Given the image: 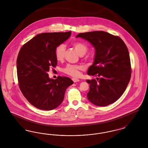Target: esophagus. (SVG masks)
Returning <instances> with one entry per match:
<instances>
[{"label": "esophagus", "mask_w": 148, "mask_h": 148, "mask_svg": "<svg viewBox=\"0 0 148 148\" xmlns=\"http://www.w3.org/2000/svg\"><path fill=\"white\" fill-rule=\"evenodd\" d=\"M72 80H73V81L74 82V83H77V82H79L80 80L78 79H77V78H73L72 79Z\"/></svg>", "instance_id": "1"}]
</instances>
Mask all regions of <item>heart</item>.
<instances>
[{
    "label": "heart",
    "mask_w": 148,
    "mask_h": 148,
    "mask_svg": "<svg viewBox=\"0 0 148 148\" xmlns=\"http://www.w3.org/2000/svg\"><path fill=\"white\" fill-rule=\"evenodd\" d=\"M73 46L80 56H83L88 50V47L82 42H75L73 44ZM65 51V47L63 44H62L56 48V57L58 61H62L63 60ZM80 69H82V66H80L68 64L64 68L63 71L64 73L68 75L74 77H77L80 74L79 71Z\"/></svg>",
    "instance_id": "b5f03b06"
}]
</instances>
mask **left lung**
<instances>
[{
    "instance_id": "8db88e82",
    "label": "left lung",
    "mask_w": 148,
    "mask_h": 148,
    "mask_svg": "<svg viewBox=\"0 0 148 148\" xmlns=\"http://www.w3.org/2000/svg\"><path fill=\"white\" fill-rule=\"evenodd\" d=\"M90 42L95 49L92 65L88 75L98 77L86 80L90 85L87 98L98 106L111 104L125 92L131 77V64L129 51L119 36L103 31H94L77 34Z\"/></svg>"
}]
</instances>
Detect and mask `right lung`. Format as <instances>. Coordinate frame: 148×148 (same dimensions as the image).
I'll use <instances>...</instances> for the list:
<instances>
[{"mask_svg": "<svg viewBox=\"0 0 148 148\" xmlns=\"http://www.w3.org/2000/svg\"><path fill=\"white\" fill-rule=\"evenodd\" d=\"M65 33L36 35L20 50L16 60L19 88L29 102L38 109L51 110L63 101L66 89L74 83L69 77L50 79L47 73L57 65L56 50L71 36Z\"/></svg>", "mask_w": 148, "mask_h": 148, "instance_id": "1", "label": "right lung"}]
</instances>
